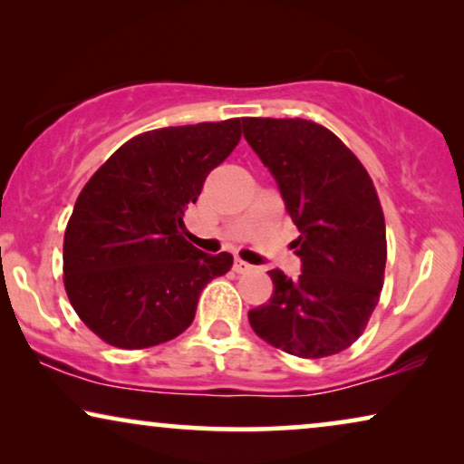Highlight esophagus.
Listing matches in <instances>:
<instances>
[{
  "instance_id": "esophagus-1",
  "label": "esophagus",
  "mask_w": 464,
  "mask_h": 464,
  "mask_svg": "<svg viewBox=\"0 0 464 464\" xmlns=\"http://www.w3.org/2000/svg\"><path fill=\"white\" fill-rule=\"evenodd\" d=\"M251 270H253V266L243 262V259H237V262H234V272H238V275H246V272H251Z\"/></svg>"
}]
</instances>
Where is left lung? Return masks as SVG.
<instances>
[{"label": "left lung", "instance_id": "obj_1", "mask_svg": "<svg viewBox=\"0 0 464 464\" xmlns=\"http://www.w3.org/2000/svg\"><path fill=\"white\" fill-rule=\"evenodd\" d=\"M243 132L278 183L302 259L297 278L268 272L275 291L249 310L253 332L302 359L338 354L363 334L384 283L386 227L372 177L310 120L243 118Z\"/></svg>", "mask_w": 464, "mask_h": 464}]
</instances>
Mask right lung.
I'll return each mask as SVG.
<instances>
[{
    "instance_id": "obj_1",
    "label": "right lung",
    "mask_w": 464,
    "mask_h": 464,
    "mask_svg": "<svg viewBox=\"0 0 464 464\" xmlns=\"http://www.w3.org/2000/svg\"><path fill=\"white\" fill-rule=\"evenodd\" d=\"M240 141V118L132 137L75 200L63 283L84 325L116 348L169 342L192 325L200 291L232 268L186 240L183 213Z\"/></svg>"
}]
</instances>
